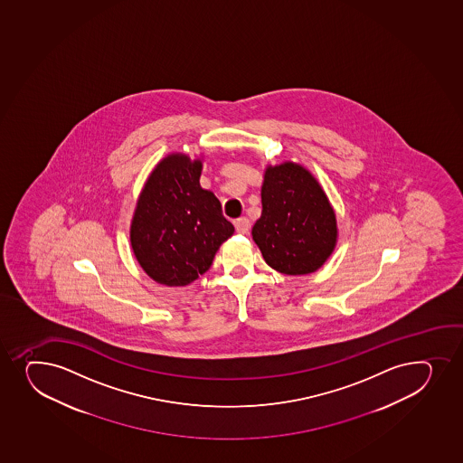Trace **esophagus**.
Returning <instances> with one entry per match:
<instances>
[{"mask_svg": "<svg viewBox=\"0 0 463 463\" xmlns=\"http://www.w3.org/2000/svg\"><path fill=\"white\" fill-rule=\"evenodd\" d=\"M235 229L239 234H248L249 229H250V222L246 217H240L235 220Z\"/></svg>", "mask_w": 463, "mask_h": 463, "instance_id": "1", "label": "esophagus"}]
</instances>
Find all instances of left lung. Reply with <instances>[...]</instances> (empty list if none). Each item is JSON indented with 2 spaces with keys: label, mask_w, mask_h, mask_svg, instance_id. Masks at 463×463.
Segmentation results:
<instances>
[{
  "label": "left lung",
  "mask_w": 463,
  "mask_h": 463,
  "mask_svg": "<svg viewBox=\"0 0 463 463\" xmlns=\"http://www.w3.org/2000/svg\"><path fill=\"white\" fill-rule=\"evenodd\" d=\"M261 208L252 239L264 261L279 274H312L334 254L338 241L334 206L303 165L288 160L266 166Z\"/></svg>",
  "instance_id": "left-lung-1"
}]
</instances>
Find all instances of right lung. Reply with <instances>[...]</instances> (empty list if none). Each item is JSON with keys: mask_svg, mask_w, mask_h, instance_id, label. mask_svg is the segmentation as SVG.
I'll use <instances>...</instances> for the list:
<instances>
[{"mask_svg": "<svg viewBox=\"0 0 463 463\" xmlns=\"http://www.w3.org/2000/svg\"><path fill=\"white\" fill-rule=\"evenodd\" d=\"M203 157L165 156L151 171L136 203L129 243L156 283L188 286L204 274L234 234L213 191L200 186Z\"/></svg>", "mask_w": 463, "mask_h": 463, "instance_id": "obj_1", "label": "right lung"}]
</instances>
